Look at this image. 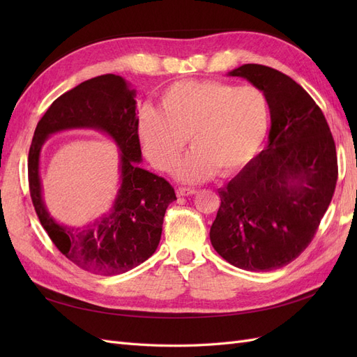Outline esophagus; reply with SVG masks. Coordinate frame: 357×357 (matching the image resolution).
Wrapping results in <instances>:
<instances>
[{"instance_id":"1","label":"esophagus","mask_w":357,"mask_h":357,"mask_svg":"<svg viewBox=\"0 0 357 357\" xmlns=\"http://www.w3.org/2000/svg\"><path fill=\"white\" fill-rule=\"evenodd\" d=\"M176 193H177V197H189V195H195L197 189H193V188H178L176 190Z\"/></svg>"}]
</instances>
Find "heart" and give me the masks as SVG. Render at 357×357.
Instances as JSON below:
<instances>
[{"label": "heart", "mask_w": 357, "mask_h": 357, "mask_svg": "<svg viewBox=\"0 0 357 357\" xmlns=\"http://www.w3.org/2000/svg\"><path fill=\"white\" fill-rule=\"evenodd\" d=\"M159 102L160 109L144 104L138 110L139 142L158 169L171 171L190 136L194 149L174 169L185 183L240 171L268 132V98L253 84L180 80L160 92Z\"/></svg>", "instance_id": "1"}]
</instances>
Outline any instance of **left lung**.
Returning <instances> with one entry per match:
<instances>
[{"instance_id":"obj_1","label":"left lung","mask_w":357,"mask_h":357,"mask_svg":"<svg viewBox=\"0 0 357 357\" xmlns=\"http://www.w3.org/2000/svg\"><path fill=\"white\" fill-rule=\"evenodd\" d=\"M268 98V146L219 189L210 240L225 261L245 271H273L305 250L332 201L338 178L325 114L289 75L259 63L229 73Z\"/></svg>"}]
</instances>
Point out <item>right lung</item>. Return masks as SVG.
<instances>
[{
    "label": "right lung",
    "mask_w": 357,
    "mask_h": 357,
    "mask_svg": "<svg viewBox=\"0 0 357 357\" xmlns=\"http://www.w3.org/2000/svg\"><path fill=\"white\" fill-rule=\"evenodd\" d=\"M135 91L114 74L86 80L52 102L37 123L28 155L32 204L58 250L79 268L100 275L123 274L158 248L168 205L176 201L169 183L143 169L137 132ZM92 127L109 133L121 149V189L110 213L83 229L58 224L40 195L39 152L52 133Z\"/></svg>",
    "instance_id": "obj_1"
}]
</instances>
